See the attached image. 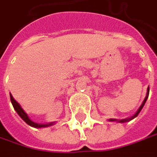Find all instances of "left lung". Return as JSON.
<instances>
[{"label":"left lung","instance_id":"8db88e82","mask_svg":"<svg viewBox=\"0 0 157 157\" xmlns=\"http://www.w3.org/2000/svg\"><path fill=\"white\" fill-rule=\"evenodd\" d=\"M148 95H149V86L147 87V95H146V98L144 99V101H143V103H142V105H141V106L140 107V109L138 110V112L135 113V115H133L131 118H129V119H124V120H121V121H119L120 122H125V121H129V120H132L133 118H135L136 116H138L139 115V113H140V111H141V109L143 108L144 106V105H145V103H146V101H147V97H148ZM110 121H116V120H114V119H110Z\"/></svg>","mask_w":157,"mask_h":157}]
</instances>
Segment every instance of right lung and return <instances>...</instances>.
I'll use <instances>...</instances> for the list:
<instances>
[{"label": "right lung", "mask_w": 157, "mask_h": 157, "mask_svg": "<svg viewBox=\"0 0 157 157\" xmlns=\"http://www.w3.org/2000/svg\"><path fill=\"white\" fill-rule=\"evenodd\" d=\"M10 101H11V104H12V105L14 107L15 111L17 113V114L22 118V120H23L24 121H26L28 125H30V126H32V127H35V128H42V127H48V126H51V125L52 124V123H48V124H38V123H35L34 121H32L28 118V116L27 115V113H26L24 112V110L20 107V105H18V103H17V101L14 100V98H13V96L11 95V94H10Z\"/></svg>", "instance_id": "add662e5"}]
</instances>
